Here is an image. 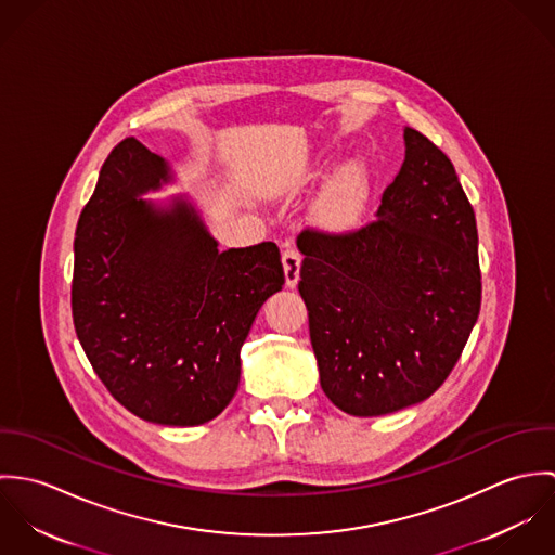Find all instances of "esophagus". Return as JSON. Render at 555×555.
Wrapping results in <instances>:
<instances>
[{
  "mask_svg": "<svg viewBox=\"0 0 555 555\" xmlns=\"http://www.w3.org/2000/svg\"><path fill=\"white\" fill-rule=\"evenodd\" d=\"M282 264H284V275H286V286L295 288L299 282V271H301V256L297 249H286L282 254Z\"/></svg>",
  "mask_w": 555,
  "mask_h": 555,
  "instance_id": "esophagus-1",
  "label": "esophagus"
}]
</instances>
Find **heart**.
Listing matches in <instances>:
<instances>
[{
  "mask_svg": "<svg viewBox=\"0 0 555 555\" xmlns=\"http://www.w3.org/2000/svg\"><path fill=\"white\" fill-rule=\"evenodd\" d=\"M367 196V170L361 162H348L324 185L314 205V218L326 231L350 229L361 216Z\"/></svg>",
  "mask_w": 555,
  "mask_h": 555,
  "instance_id": "heart-1",
  "label": "heart"
}]
</instances>
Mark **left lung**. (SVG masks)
Here are the masks:
<instances>
[{"label": "left lung", "instance_id": "left-lung-1", "mask_svg": "<svg viewBox=\"0 0 555 555\" xmlns=\"http://www.w3.org/2000/svg\"><path fill=\"white\" fill-rule=\"evenodd\" d=\"M403 143L378 220L297 237L320 387L352 416L391 414L438 391L480 310L473 205L427 137L403 128Z\"/></svg>", "mask_w": 555, "mask_h": 555}]
</instances>
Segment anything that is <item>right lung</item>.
I'll return each mask as SVG.
<instances>
[{
  "label": "right lung",
  "mask_w": 555,
  "mask_h": 555,
  "mask_svg": "<svg viewBox=\"0 0 555 555\" xmlns=\"http://www.w3.org/2000/svg\"><path fill=\"white\" fill-rule=\"evenodd\" d=\"M170 181L137 139L108 154L77 227L73 318L111 396L143 421L192 427L237 393L241 346L284 267L271 241L220 251L188 196L143 198Z\"/></svg>",
  "instance_id": "right-lung-1"
}]
</instances>
